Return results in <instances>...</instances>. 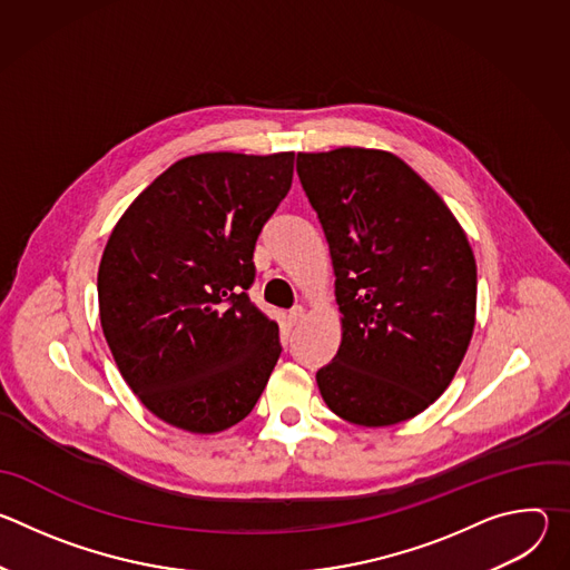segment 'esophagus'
I'll list each match as a JSON object with an SVG mask.
<instances>
[{"instance_id": "1", "label": "esophagus", "mask_w": 570, "mask_h": 570, "mask_svg": "<svg viewBox=\"0 0 570 570\" xmlns=\"http://www.w3.org/2000/svg\"><path fill=\"white\" fill-rule=\"evenodd\" d=\"M304 320V308L302 306H295L288 311V324L291 327H295V324H299Z\"/></svg>"}]
</instances>
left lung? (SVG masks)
Wrapping results in <instances>:
<instances>
[{
    "label": "left lung",
    "mask_w": 570,
    "mask_h": 570,
    "mask_svg": "<svg viewBox=\"0 0 570 570\" xmlns=\"http://www.w3.org/2000/svg\"><path fill=\"white\" fill-rule=\"evenodd\" d=\"M330 243L343 341L315 381L358 426L411 420L449 387L475 324V259L444 200L372 148L297 153Z\"/></svg>",
    "instance_id": "8db88e82"
}]
</instances>
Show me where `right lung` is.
<instances>
[{
  "label": "right lung",
  "mask_w": 570,
  "mask_h": 570,
  "mask_svg": "<svg viewBox=\"0 0 570 570\" xmlns=\"http://www.w3.org/2000/svg\"><path fill=\"white\" fill-rule=\"evenodd\" d=\"M295 153H200L155 178L115 225L99 313L115 363L146 409L218 433L248 417L282 354L248 295L255 243L291 189Z\"/></svg>",
  "instance_id": "obj_1"
}]
</instances>
